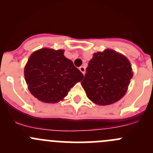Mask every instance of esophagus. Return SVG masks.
I'll use <instances>...</instances> for the list:
<instances>
[{
	"label": "esophagus",
	"instance_id": "esophagus-1",
	"mask_svg": "<svg viewBox=\"0 0 153 153\" xmlns=\"http://www.w3.org/2000/svg\"><path fill=\"white\" fill-rule=\"evenodd\" d=\"M79 69H80V71H81V72H82L83 74H85V72H86V69H85V67H84V66H81V67H79Z\"/></svg>",
	"mask_w": 153,
	"mask_h": 153
}]
</instances>
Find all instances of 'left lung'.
Masks as SVG:
<instances>
[{
  "instance_id": "left-lung-1",
  "label": "left lung",
  "mask_w": 153,
  "mask_h": 153,
  "mask_svg": "<svg viewBox=\"0 0 153 153\" xmlns=\"http://www.w3.org/2000/svg\"><path fill=\"white\" fill-rule=\"evenodd\" d=\"M86 72L81 86L88 98L98 105L119 101L133 75L129 60L112 49L94 54Z\"/></svg>"
}]
</instances>
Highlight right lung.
<instances>
[{
  "label": "right lung",
  "instance_id": "add662e5",
  "mask_svg": "<svg viewBox=\"0 0 153 153\" xmlns=\"http://www.w3.org/2000/svg\"><path fill=\"white\" fill-rule=\"evenodd\" d=\"M64 52L63 49H41L30 55L26 64L24 76L29 90L42 102H58L84 78Z\"/></svg>",
  "mask_w": 153,
  "mask_h": 153
}]
</instances>
